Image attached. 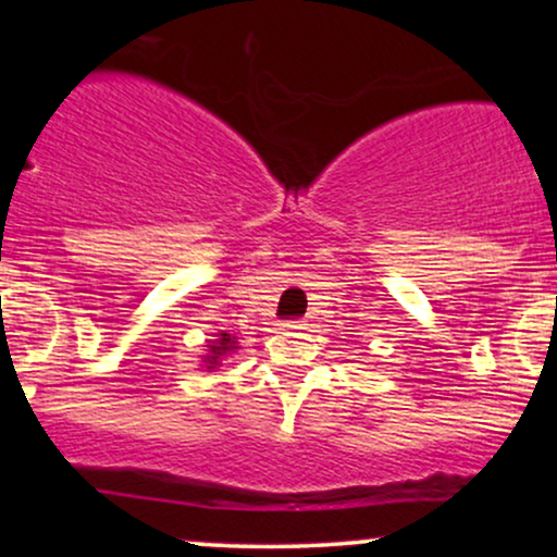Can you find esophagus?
I'll use <instances>...</instances> for the list:
<instances>
[{
    "label": "esophagus",
    "instance_id": "obj_1",
    "mask_svg": "<svg viewBox=\"0 0 557 557\" xmlns=\"http://www.w3.org/2000/svg\"><path fill=\"white\" fill-rule=\"evenodd\" d=\"M283 327H285V330H306V324L300 322V319H290V322H285Z\"/></svg>",
    "mask_w": 557,
    "mask_h": 557
}]
</instances>
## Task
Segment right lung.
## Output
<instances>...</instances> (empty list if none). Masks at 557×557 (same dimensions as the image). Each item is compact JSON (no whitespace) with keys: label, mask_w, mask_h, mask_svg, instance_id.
<instances>
[{"label":"right lung","mask_w":557,"mask_h":557,"mask_svg":"<svg viewBox=\"0 0 557 557\" xmlns=\"http://www.w3.org/2000/svg\"><path fill=\"white\" fill-rule=\"evenodd\" d=\"M235 343H238V341H235L233 335H227V332H220V335H216V341L209 345V354L203 356V363H207V369L220 367L222 356L233 354V350L238 348V345H235Z\"/></svg>","instance_id":"obj_1"}]
</instances>
